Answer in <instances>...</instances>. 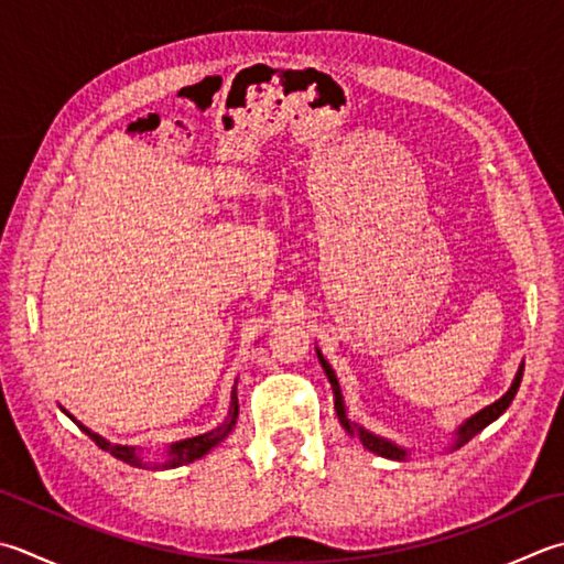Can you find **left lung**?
Listing matches in <instances>:
<instances>
[{
  "instance_id": "1",
  "label": "left lung",
  "mask_w": 564,
  "mask_h": 564,
  "mask_svg": "<svg viewBox=\"0 0 564 564\" xmlns=\"http://www.w3.org/2000/svg\"><path fill=\"white\" fill-rule=\"evenodd\" d=\"M317 359H319V364H323V369H325V373H327L329 383H333V391H335V411H337V415H339V423L345 425L347 433H349V435H357V437L361 440V445L367 447L369 452H373V455H381V457H389V459H405V457H408V449H403V447H399L395 443H391V440H383V437H379V435H373V433H369V430H364L361 425L349 421L345 401H341L339 381H337V377H335L333 367H329V364H327V359H325L323 355H319V349H317ZM521 379H523V364H521V367H518V373H516V379H513V383H511V389L506 391L499 401H494L491 405L481 408L479 413H474V415L469 417V421H465V423H462V425L457 427V433H455L457 437H455V443H452V449H457V447H462L465 443H469V440H471L474 435H479L484 427L491 425V423L496 421V417L506 413V408H509L511 401L516 399V391H518V386H521Z\"/></svg>"
}]
</instances>
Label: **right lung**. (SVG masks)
<instances>
[{
    "label": "right lung",
    "instance_id": "add662e5",
    "mask_svg": "<svg viewBox=\"0 0 564 564\" xmlns=\"http://www.w3.org/2000/svg\"><path fill=\"white\" fill-rule=\"evenodd\" d=\"M61 411L70 417L73 423H77L75 417L65 411V408H61ZM237 415H239V403H237V386L235 389H231V403H229V415H227V421L219 425V427H215V430H209V433H205V435H195V437H187V440H181V443H173L171 447H169V452H165V462H153V469H171V467H181V465H187V462H195V459H200L203 455H207L209 449H213L217 443H223V440L231 433V427H235V423H237ZM77 427L83 430V433L93 440V443L99 447V449H105V452H109V455L112 457H117V459H121V462H127V465H134V467H147V462L141 459V455H139V449L137 447H127V445H115V443H107V440L102 437V435H97V433H93L90 427H85L83 423H77Z\"/></svg>",
    "mask_w": 564,
    "mask_h": 564
}]
</instances>
